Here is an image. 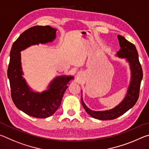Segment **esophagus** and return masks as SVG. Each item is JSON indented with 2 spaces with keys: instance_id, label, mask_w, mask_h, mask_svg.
<instances>
[{
  "instance_id": "esophagus-1",
  "label": "esophagus",
  "mask_w": 149,
  "mask_h": 149,
  "mask_svg": "<svg viewBox=\"0 0 149 149\" xmlns=\"http://www.w3.org/2000/svg\"><path fill=\"white\" fill-rule=\"evenodd\" d=\"M77 75H79V74H77Z\"/></svg>"
}]
</instances>
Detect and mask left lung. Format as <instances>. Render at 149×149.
<instances>
[{
	"label": "left lung",
	"instance_id": "8db88e82",
	"mask_svg": "<svg viewBox=\"0 0 149 149\" xmlns=\"http://www.w3.org/2000/svg\"><path fill=\"white\" fill-rule=\"evenodd\" d=\"M118 39L119 40L120 49L117 52L116 56L120 58H125L130 64L131 79L129 87L122 101L116 107L110 110L103 111L91 110L85 104L81 97V103L85 111L91 116L97 120H114L118 118L135 104L139 96L141 82L143 79V70L139 60L137 50L134 45L126 40L123 37L118 35Z\"/></svg>",
	"mask_w": 149,
	"mask_h": 149
}]
</instances>
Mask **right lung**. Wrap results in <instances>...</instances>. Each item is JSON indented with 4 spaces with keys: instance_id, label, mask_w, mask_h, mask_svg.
<instances>
[{
    "instance_id": "1",
    "label": "right lung",
    "mask_w": 149,
    "mask_h": 149,
    "mask_svg": "<svg viewBox=\"0 0 149 149\" xmlns=\"http://www.w3.org/2000/svg\"><path fill=\"white\" fill-rule=\"evenodd\" d=\"M56 30L49 26L31 27L12 45L8 68L12 99L19 110L30 116L46 118L53 114L61 104L68 84L74 78L72 75L56 76L47 90L39 93L33 91L23 77L20 52L32 45L52 42L56 39Z\"/></svg>"
}]
</instances>
